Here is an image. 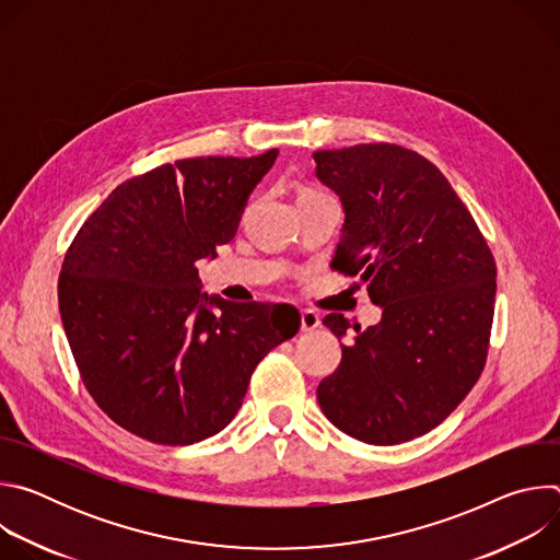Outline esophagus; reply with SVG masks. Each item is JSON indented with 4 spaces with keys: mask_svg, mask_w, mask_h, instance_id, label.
<instances>
[{
    "mask_svg": "<svg viewBox=\"0 0 560 560\" xmlns=\"http://www.w3.org/2000/svg\"><path fill=\"white\" fill-rule=\"evenodd\" d=\"M322 326V316H318L314 310H301V330L312 332Z\"/></svg>",
    "mask_w": 560,
    "mask_h": 560,
    "instance_id": "obj_1",
    "label": "esophagus"
}]
</instances>
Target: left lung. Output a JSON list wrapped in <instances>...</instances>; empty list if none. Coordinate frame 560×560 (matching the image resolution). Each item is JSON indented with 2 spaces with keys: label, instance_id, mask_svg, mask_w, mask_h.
I'll return each mask as SVG.
<instances>
[{
  "label": "left lung",
  "instance_id": "left-lung-1",
  "mask_svg": "<svg viewBox=\"0 0 560 560\" xmlns=\"http://www.w3.org/2000/svg\"><path fill=\"white\" fill-rule=\"evenodd\" d=\"M316 179L346 221L332 268L359 275L381 322L346 346L316 387L324 415L372 445L412 441L443 419L486 365L497 266L481 230L425 156L394 143L318 150ZM341 341L352 324L328 314Z\"/></svg>",
  "mask_w": 560,
  "mask_h": 560
}]
</instances>
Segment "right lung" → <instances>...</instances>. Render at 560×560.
<instances>
[{"instance_id": "obj_1", "label": "right lung", "mask_w": 560, "mask_h": 560, "mask_svg": "<svg viewBox=\"0 0 560 560\" xmlns=\"http://www.w3.org/2000/svg\"><path fill=\"white\" fill-rule=\"evenodd\" d=\"M277 154L154 168L77 232L59 275L61 324L84 385L124 430L162 445L217 434L257 363L299 332V312L208 294L195 266L236 234Z\"/></svg>"}]
</instances>
